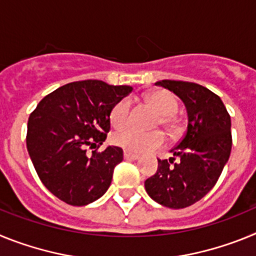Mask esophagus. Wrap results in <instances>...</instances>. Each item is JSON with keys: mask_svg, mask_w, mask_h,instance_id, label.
I'll list each match as a JSON object with an SVG mask.
<instances>
[{"mask_svg": "<svg viewBox=\"0 0 256 256\" xmlns=\"http://www.w3.org/2000/svg\"><path fill=\"white\" fill-rule=\"evenodd\" d=\"M140 158L138 154H133L130 151H124V159L126 160H137Z\"/></svg>", "mask_w": 256, "mask_h": 256, "instance_id": "esophagus-1", "label": "esophagus"}]
</instances>
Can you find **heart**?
<instances>
[{
	"label": "heart",
	"mask_w": 256,
	"mask_h": 256,
	"mask_svg": "<svg viewBox=\"0 0 256 256\" xmlns=\"http://www.w3.org/2000/svg\"><path fill=\"white\" fill-rule=\"evenodd\" d=\"M148 102L155 108L158 114L160 115L159 122L169 130L174 128V120L172 115L177 112L178 100L172 92L155 91L146 96ZM130 104L128 100H122L112 108L110 112V122L115 128H123L130 122ZM112 144L130 151V152L141 154L146 151L154 150L160 148L164 144V134L159 130L154 132H140V130L126 128L119 132L114 133L112 137Z\"/></svg>",
	"instance_id": "heart-1"
}]
</instances>
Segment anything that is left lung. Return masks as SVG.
Listing matches in <instances>:
<instances>
[{
	"label": "left lung",
	"instance_id": "1",
	"mask_svg": "<svg viewBox=\"0 0 256 256\" xmlns=\"http://www.w3.org/2000/svg\"><path fill=\"white\" fill-rule=\"evenodd\" d=\"M155 84L168 88L183 101L188 124L182 140L170 150L173 158L158 160V170L144 180V188L162 206L183 209L214 187L230 159V116L220 97L198 83L164 79Z\"/></svg>",
	"mask_w": 256,
	"mask_h": 256
}]
</instances>
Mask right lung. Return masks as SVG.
Returning <instances> with one entry per match:
<instances>
[{
    "mask_svg": "<svg viewBox=\"0 0 256 256\" xmlns=\"http://www.w3.org/2000/svg\"><path fill=\"white\" fill-rule=\"evenodd\" d=\"M132 90L94 79L68 83L44 97L30 114L29 156L44 187L61 201L83 206L108 191L123 150L108 146L87 155L86 148L102 144L112 108Z\"/></svg>",
    "mask_w": 256,
    "mask_h": 256,
    "instance_id": "obj_1",
    "label": "right lung"
}]
</instances>
